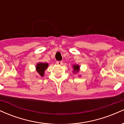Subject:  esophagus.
Here are the masks:
<instances>
[{"label": "esophagus", "mask_w": 124, "mask_h": 124, "mask_svg": "<svg viewBox=\"0 0 124 124\" xmlns=\"http://www.w3.org/2000/svg\"><path fill=\"white\" fill-rule=\"evenodd\" d=\"M56 64L58 65H62L63 64V62L62 61H56Z\"/></svg>", "instance_id": "34e87169"}]
</instances>
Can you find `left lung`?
<instances>
[{
  "label": "left lung",
  "mask_w": 124,
  "mask_h": 124,
  "mask_svg": "<svg viewBox=\"0 0 124 124\" xmlns=\"http://www.w3.org/2000/svg\"><path fill=\"white\" fill-rule=\"evenodd\" d=\"M73 68L74 73H78V72H79V69H80V67H79V65H74L73 66Z\"/></svg>",
  "instance_id": "8db88e82"
}]
</instances>
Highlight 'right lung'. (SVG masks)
Listing matches in <instances>:
<instances>
[{"instance_id":"obj_1","label":"right lung","mask_w":124,"mask_h":124,"mask_svg":"<svg viewBox=\"0 0 124 124\" xmlns=\"http://www.w3.org/2000/svg\"><path fill=\"white\" fill-rule=\"evenodd\" d=\"M48 64L47 63H38L36 65V70L38 75L40 76H44L45 70L48 68Z\"/></svg>"}]
</instances>
